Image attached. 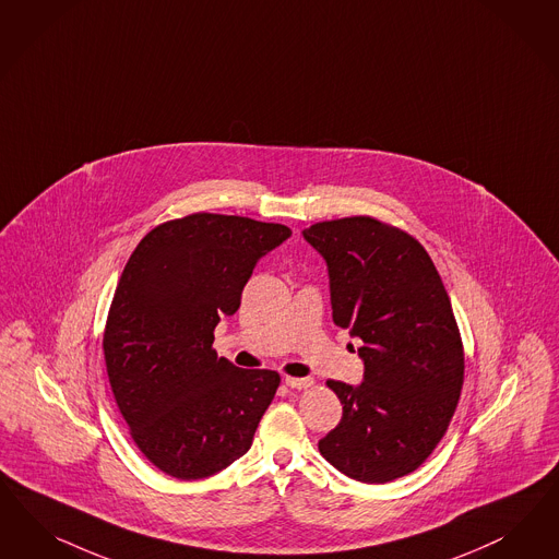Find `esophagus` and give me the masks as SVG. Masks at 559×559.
Masks as SVG:
<instances>
[{
  "label": "esophagus",
  "mask_w": 559,
  "mask_h": 559,
  "mask_svg": "<svg viewBox=\"0 0 559 559\" xmlns=\"http://www.w3.org/2000/svg\"><path fill=\"white\" fill-rule=\"evenodd\" d=\"M286 384H288L289 389H308V386H312L314 384V380L312 379H294V377H286Z\"/></svg>",
  "instance_id": "obj_1"
}]
</instances>
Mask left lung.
Segmentation results:
<instances>
[{"mask_svg":"<svg viewBox=\"0 0 559 559\" xmlns=\"http://www.w3.org/2000/svg\"><path fill=\"white\" fill-rule=\"evenodd\" d=\"M302 235L326 261L333 323L364 342V382L326 380L343 417L319 451L352 479L393 481L432 454L461 396L451 298L426 249L391 224L342 217Z\"/></svg>","mask_w":559,"mask_h":559,"instance_id":"left-lung-1","label":"left lung"}]
</instances>
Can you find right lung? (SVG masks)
I'll return each instance as SVG.
<instances>
[{"mask_svg":"<svg viewBox=\"0 0 559 559\" xmlns=\"http://www.w3.org/2000/svg\"><path fill=\"white\" fill-rule=\"evenodd\" d=\"M292 230L251 217L191 214L150 230L108 310V382L145 459L203 479L251 449L280 386L273 370L217 358L214 329L235 314L257 261Z\"/></svg>","mask_w":559,"mask_h":559,"instance_id":"1","label":"right lung"}]
</instances>
